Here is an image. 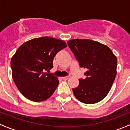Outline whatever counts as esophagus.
Here are the masks:
<instances>
[{"mask_svg":"<svg viewBox=\"0 0 130 130\" xmlns=\"http://www.w3.org/2000/svg\"><path fill=\"white\" fill-rule=\"evenodd\" d=\"M61 78H62L63 80H67L69 78V77H68V76H66V77H61Z\"/></svg>","mask_w":130,"mask_h":130,"instance_id":"obj_1","label":"esophagus"}]
</instances>
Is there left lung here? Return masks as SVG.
<instances>
[{
  "label": "left lung",
  "mask_w": 130,
  "mask_h": 130,
  "mask_svg": "<svg viewBox=\"0 0 130 130\" xmlns=\"http://www.w3.org/2000/svg\"><path fill=\"white\" fill-rule=\"evenodd\" d=\"M69 48L80 67L87 70L85 79L72 89L75 98L85 104L103 100L111 89L116 75L117 58L107 46L90 40H72Z\"/></svg>",
  "instance_id": "8db88e82"
}]
</instances>
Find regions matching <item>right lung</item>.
Listing matches in <instances>:
<instances>
[{
	"label": "right lung",
	"mask_w": 130,
	"mask_h": 130,
	"mask_svg": "<svg viewBox=\"0 0 130 130\" xmlns=\"http://www.w3.org/2000/svg\"><path fill=\"white\" fill-rule=\"evenodd\" d=\"M66 47L63 41L44 36L25 42L17 50L10 66L13 80L25 98L40 102L53 94L58 86V79L44 72L53 68L54 57Z\"/></svg>",
	"instance_id": "right-lung-1"
}]
</instances>
